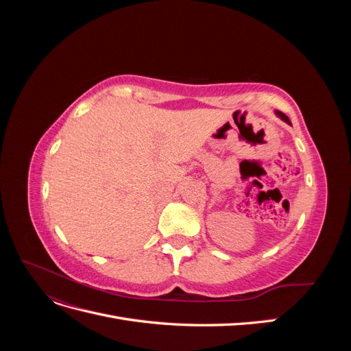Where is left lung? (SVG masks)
<instances>
[{
	"mask_svg": "<svg viewBox=\"0 0 351 351\" xmlns=\"http://www.w3.org/2000/svg\"><path fill=\"white\" fill-rule=\"evenodd\" d=\"M275 114H277L278 117H280V119L282 120V121H285L287 124H291V121H290V119H289V117H287L284 112H281V111H275Z\"/></svg>",
	"mask_w": 351,
	"mask_h": 351,
	"instance_id": "left-lung-1",
	"label": "left lung"
}]
</instances>
